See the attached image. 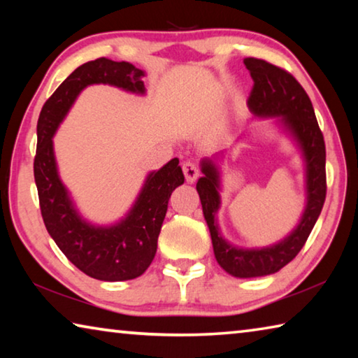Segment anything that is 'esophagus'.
Segmentation results:
<instances>
[{
  "label": "esophagus",
  "mask_w": 358,
  "mask_h": 358,
  "mask_svg": "<svg viewBox=\"0 0 358 358\" xmlns=\"http://www.w3.org/2000/svg\"><path fill=\"white\" fill-rule=\"evenodd\" d=\"M183 172H185L186 181H187V183H191V185L199 177V167L194 164V162H191V161H186L185 162V164H183Z\"/></svg>",
  "instance_id": "34e87169"
}]
</instances>
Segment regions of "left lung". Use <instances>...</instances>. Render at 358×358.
I'll list each match as a JSON object with an SVG mask.
<instances>
[{"label":"left lung","mask_w":358,"mask_h":358,"mask_svg":"<svg viewBox=\"0 0 358 358\" xmlns=\"http://www.w3.org/2000/svg\"><path fill=\"white\" fill-rule=\"evenodd\" d=\"M254 80L248 107L259 118H278L282 129L294 138L305 162L306 205L296 227L286 238L265 248H238L222 237L216 213L221 207V172L215 161L202 159L203 177L197 181L203 217L210 229L215 257L229 275L257 278L280 271L306 243L322 211L325 183V143L310 98L301 85L278 66L257 58H245Z\"/></svg>","instance_id":"left-lung-1"}]
</instances>
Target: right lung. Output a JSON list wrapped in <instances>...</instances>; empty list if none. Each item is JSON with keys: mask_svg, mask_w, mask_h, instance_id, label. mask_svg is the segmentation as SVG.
Wrapping results in <instances>:
<instances>
[{"mask_svg": "<svg viewBox=\"0 0 358 358\" xmlns=\"http://www.w3.org/2000/svg\"><path fill=\"white\" fill-rule=\"evenodd\" d=\"M145 72L126 62L98 58L72 72L42 107L38 120L34 181L42 220L62 252L85 275L101 281H126L141 276L155 259L167 203L185 175L173 157L147 175L131 210L118 222L96 226L83 220L58 175L53 136L77 96L88 85L104 83L145 94Z\"/></svg>", "mask_w": 358, "mask_h": 358, "instance_id": "1", "label": "right lung"}]
</instances>
